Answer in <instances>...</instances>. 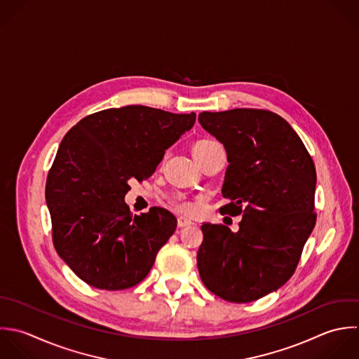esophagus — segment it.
<instances>
[{"label": "esophagus", "mask_w": 359, "mask_h": 359, "mask_svg": "<svg viewBox=\"0 0 359 359\" xmlns=\"http://www.w3.org/2000/svg\"><path fill=\"white\" fill-rule=\"evenodd\" d=\"M191 225H194L193 221H190V219H187L184 217H179L177 218V226L179 228H187V226H191Z\"/></svg>", "instance_id": "1"}]
</instances>
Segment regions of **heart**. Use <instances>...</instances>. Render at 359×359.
I'll list each match as a JSON object with an SVG mask.
<instances>
[{"instance_id": "heart-1", "label": "heart", "mask_w": 359, "mask_h": 359, "mask_svg": "<svg viewBox=\"0 0 359 359\" xmlns=\"http://www.w3.org/2000/svg\"><path fill=\"white\" fill-rule=\"evenodd\" d=\"M212 144H215V141H212V140H200V141H197L196 144H194V147H193V154L194 152H198V151H201V149H204V148H207V147H210V145H212ZM175 208L176 210H179V211H182V212H189V211H191V204L189 203V201H184V200H177V201H175Z\"/></svg>"}]
</instances>
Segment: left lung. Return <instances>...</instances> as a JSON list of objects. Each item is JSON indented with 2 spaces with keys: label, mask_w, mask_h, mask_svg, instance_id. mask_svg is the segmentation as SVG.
<instances>
[{
  "label": "left lung",
  "mask_w": 359,
  "mask_h": 359,
  "mask_svg": "<svg viewBox=\"0 0 359 359\" xmlns=\"http://www.w3.org/2000/svg\"><path fill=\"white\" fill-rule=\"evenodd\" d=\"M201 126L224 144L229 166L219 211L243 214L236 233L203 224L197 267L204 285L235 304L257 301L295 273L315 224L316 168L294 128L274 111H203Z\"/></svg>",
  "instance_id": "8db88e82"
}]
</instances>
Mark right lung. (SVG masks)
Here are the masks:
<instances>
[{"instance_id":"obj_1","label":"right lung","mask_w":359,"mask_h":359,"mask_svg":"<svg viewBox=\"0 0 359 359\" xmlns=\"http://www.w3.org/2000/svg\"><path fill=\"white\" fill-rule=\"evenodd\" d=\"M194 121L196 113L134 104L92 113L65 134L46 200L54 249L83 283L120 291L148 276L177 221L161 207L133 217L124 203L128 180L151 177Z\"/></svg>"}]
</instances>
